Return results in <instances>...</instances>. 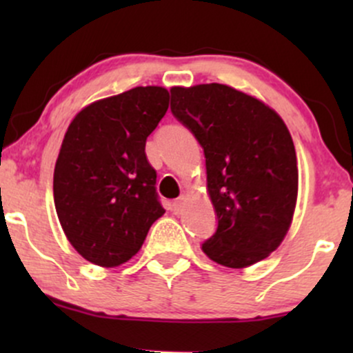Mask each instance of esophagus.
Listing matches in <instances>:
<instances>
[{
  "label": "esophagus",
  "mask_w": 353,
  "mask_h": 353,
  "mask_svg": "<svg viewBox=\"0 0 353 353\" xmlns=\"http://www.w3.org/2000/svg\"><path fill=\"white\" fill-rule=\"evenodd\" d=\"M184 201H185V197L181 196L179 199H176V201L172 202V212L174 214H179L181 212L182 208H184Z\"/></svg>",
  "instance_id": "esophagus-1"
}]
</instances>
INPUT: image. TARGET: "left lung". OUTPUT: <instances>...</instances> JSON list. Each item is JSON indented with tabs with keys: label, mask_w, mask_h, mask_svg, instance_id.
Wrapping results in <instances>:
<instances>
[{
	"label": "left lung",
	"mask_w": 353,
	"mask_h": 353,
	"mask_svg": "<svg viewBox=\"0 0 353 353\" xmlns=\"http://www.w3.org/2000/svg\"><path fill=\"white\" fill-rule=\"evenodd\" d=\"M171 111L204 149L217 229L202 250L242 269L285 237L299 189L297 156L281 116L225 84L171 89Z\"/></svg>",
	"instance_id": "left-lung-1"
}]
</instances>
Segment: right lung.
I'll list each match as a JSON object with an SVG mask.
<instances>
[{"label":"right lung","instance_id":"add662e5","mask_svg":"<svg viewBox=\"0 0 353 353\" xmlns=\"http://www.w3.org/2000/svg\"><path fill=\"white\" fill-rule=\"evenodd\" d=\"M169 108L168 89L139 86L72 119L54 168V205L68 241L101 267L128 262L164 214L145 139Z\"/></svg>","mask_w":353,"mask_h":353}]
</instances>
